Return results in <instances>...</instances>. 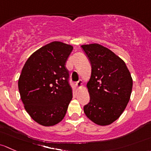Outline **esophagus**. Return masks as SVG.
Masks as SVG:
<instances>
[{
	"label": "esophagus",
	"mask_w": 151,
	"mask_h": 151,
	"mask_svg": "<svg viewBox=\"0 0 151 151\" xmlns=\"http://www.w3.org/2000/svg\"><path fill=\"white\" fill-rule=\"evenodd\" d=\"M82 85H83V81H82V80H79L76 83V86H77L78 88H80V87H81Z\"/></svg>",
	"instance_id": "esophagus-1"
}]
</instances>
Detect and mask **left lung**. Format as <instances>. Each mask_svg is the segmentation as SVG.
<instances>
[{"instance_id": "obj_1", "label": "left lung", "mask_w": 151, "mask_h": 151, "mask_svg": "<svg viewBox=\"0 0 151 151\" xmlns=\"http://www.w3.org/2000/svg\"><path fill=\"white\" fill-rule=\"evenodd\" d=\"M91 65L87 83L90 102L85 114L99 126L109 125L125 110L131 96L132 78L125 63L108 48L98 43L82 45Z\"/></svg>"}]
</instances>
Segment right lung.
Returning <instances> with one entry per match:
<instances>
[{
    "label": "right lung",
    "mask_w": 151,
    "mask_h": 151,
    "mask_svg": "<svg viewBox=\"0 0 151 151\" xmlns=\"http://www.w3.org/2000/svg\"><path fill=\"white\" fill-rule=\"evenodd\" d=\"M71 45L54 41L27 59L18 81L24 108L35 122L45 127L64 119L73 98L69 71L65 66Z\"/></svg>",
    "instance_id": "right-lung-1"
}]
</instances>
